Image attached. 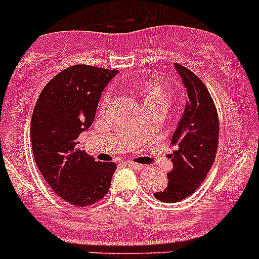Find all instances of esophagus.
Segmentation results:
<instances>
[{
	"label": "esophagus",
	"instance_id": "esophagus-1",
	"mask_svg": "<svg viewBox=\"0 0 259 259\" xmlns=\"http://www.w3.org/2000/svg\"><path fill=\"white\" fill-rule=\"evenodd\" d=\"M127 166H130V167H134V169H142L144 167V165H141V163H137V162H133V161H127Z\"/></svg>",
	"mask_w": 259,
	"mask_h": 259
}]
</instances>
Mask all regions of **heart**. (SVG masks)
<instances>
[{"label":"heart","mask_w":259,"mask_h":259,"mask_svg":"<svg viewBox=\"0 0 259 259\" xmlns=\"http://www.w3.org/2000/svg\"><path fill=\"white\" fill-rule=\"evenodd\" d=\"M142 93H144L145 104H165L167 105L170 100V92L167 88L158 83V82H146L142 86ZM109 100H110V94L105 93L101 97L100 101V109H105L108 106Z\"/></svg>","instance_id":"b5f03b06"}]
</instances>
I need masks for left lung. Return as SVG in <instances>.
Returning <instances> with one entry per match:
<instances>
[{
  "label": "left lung",
  "instance_id": "8db88e82",
  "mask_svg": "<svg viewBox=\"0 0 259 259\" xmlns=\"http://www.w3.org/2000/svg\"><path fill=\"white\" fill-rule=\"evenodd\" d=\"M186 88L189 102L171 137L177 150L169 157L173 170L167 174V188L155 198L173 203L193 194L202 184L215 159L220 140V119L213 98L201 79L182 65L176 64Z\"/></svg>",
  "mask_w": 259,
  "mask_h": 259
}]
</instances>
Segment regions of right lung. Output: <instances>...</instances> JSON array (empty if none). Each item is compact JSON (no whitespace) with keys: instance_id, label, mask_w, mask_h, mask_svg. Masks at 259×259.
<instances>
[{"instance_id":"1","label":"right lung","mask_w":259,"mask_h":259,"mask_svg":"<svg viewBox=\"0 0 259 259\" xmlns=\"http://www.w3.org/2000/svg\"><path fill=\"white\" fill-rule=\"evenodd\" d=\"M117 70L73 65L48 82L30 122L35 163L49 186L66 202L94 205L108 194L114 162H97L77 148L96 117L101 93Z\"/></svg>"}]
</instances>
